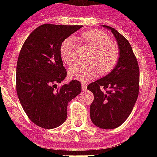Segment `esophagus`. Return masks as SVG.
Returning a JSON list of instances; mask_svg holds the SVG:
<instances>
[{"instance_id": "esophagus-1", "label": "esophagus", "mask_w": 157, "mask_h": 157, "mask_svg": "<svg viewBox=\"0 0 157 157\" xmlns=\"http://www.w3.org/2000/svg\"><path fill=\"white\" fill-rule=\"evenodd\" d=\"M81 89H82L83 90H86V89H87V86H86L85 83H82L81 84Z\"/></svg>"}]
</instances>
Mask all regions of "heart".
Returning <instances> with one entry per match:
<instances>
[{
  "label": "heart",
  "instance_id": "obj_1",
  "mask_svg": "<svg viewBox=\"0 0 157 157\" xmlns=\"http://www.w3.org/2000/svg\"><path fill=\"white\" fill-rule=\"evenodd\" d=\"M80 40L92 48V51L87 57L90 62H76L69 68V76L71 78L86 81L95 77L98 72L105 75L114 68L119 59L120 50L106 33L98 30L88 31L81 35ZM77 50L78 45L73 38L65 39L60 47L63 61L66 64L72 63Z\"/></svg>",
  "mask_w": 157,
  "mask_h": 157
}]
</instances>
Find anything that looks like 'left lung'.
<instances>
[{"label":"left lung","mask_w":157,"mask_h":157,"mask_svg":"<svg viewBox=\"0 0 157 157\" xmlns=\"http://www.w3.org/2000/svg\"><path fill=\"white\" fill-rule=\"evenodd\" d=\"M111 30L117 41L120 57L109 74L88 86L94 94L90 107V119L97 127L115 129L121 125L134 108L139 96V67L129 41L115 28Z\"/></svg>","instance_id":"1"}]
</instances>
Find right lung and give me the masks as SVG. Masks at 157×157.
I'll return each mask as SVG.
<instances>
[{
  "label": "right lung",
  "mask_w": 157,
  "mask_h": 157,
  "mask_svg": "<svg viewBox=\"0 0 157 157\" xmlns=\"http://www.w3.org/2000/svg\"><path fill=\"white\" fill-rule=\"evenodd\" d=\"M81 25L43 24L28 36L20 50L16 67V90L24 112L44 129H54L67 119V104L81 92L72 80L57 89L66 78L60 54L63 41Z\"/></svg>",
  "instance_id": "right-lung-1"
}]
</instances>
